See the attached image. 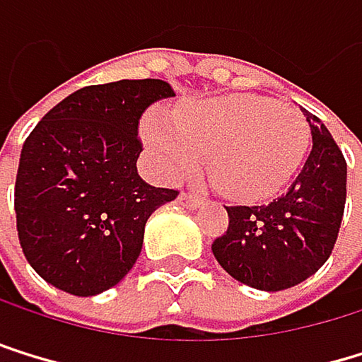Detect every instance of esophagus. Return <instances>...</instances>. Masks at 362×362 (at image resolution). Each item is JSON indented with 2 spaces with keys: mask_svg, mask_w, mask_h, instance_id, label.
<instances>
[{
  "mask_svg": "<svg viewBox=\"0 0 362 362\" xmlns=\"http://www.w3.org/2000/svg\"><path fill=\"white\" fill-rule=\"evenodd\" d=\"M177 202L182 204V206H187V208H197L202 204V199L197 195H193V193H180Z\"/></svg>",
  "mask_w": 362,
  "mask_h": 362,
  "instance_id": "34e87169",
  "label": "esophagus"
}]
</instances>
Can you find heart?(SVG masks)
<instances>
[{"label": "heart", "mask_w": 362, "mask_h": 362, "mask_svg": "<svg viewBox=\"0 0 362 362\" xmlns=\"http://www.w3.org/2000/svg\"><path fill=\"white\" fill-rule=\"evenodd\" d=\"M143 134L169 175L193 171L211 156L215 187L239 202L276 195L310 147V128L296 106L254 93L191 102L173 112L171 123L149 119Z\"/></svg>", "instance_id": "obj_1"}]
</instances>
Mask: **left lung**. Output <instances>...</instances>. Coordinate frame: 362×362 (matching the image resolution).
I'll return each instance as SVG.
<instances>
[{
  "label": "left lung",
  "instance_id": "obj_1",
  "mask_svg": "<svg viewBox=\"0 0 362 362\" xmlns=\"http://www.w3.org/2000/svg\"><path fill=\"white\" fill-rule=\"evenodd\" d=\"M313 149L288 191L262 206H226L228 230L213 243L219 265L260 291L291 288L310 278L337 243L347 165L328 128L306 112Z\"/></svg>",
  "mask_w": 362,
  "mask_h": 362
}]
</instances>
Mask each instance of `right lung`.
Segmentation results:
<instances>
[{
	"mask_svg": "<svg viewBox=\"0 0 362 362\" xmlns=\"http://www.w3.org/2000/svg\"><path fill=\"white\" fill-rule=\"evenodd\" d=\"M173 95L163 80L84 86L25 139L17 232L32 269L56 288L88 298L119 284L141 254L149 215L177 197L136 171L139 119Z\"/></svg>",
	"mask_w": 362,
	"mask_h": 362,
	"instance_id": "1",
	"label": "right lung"
}]
</instances>
